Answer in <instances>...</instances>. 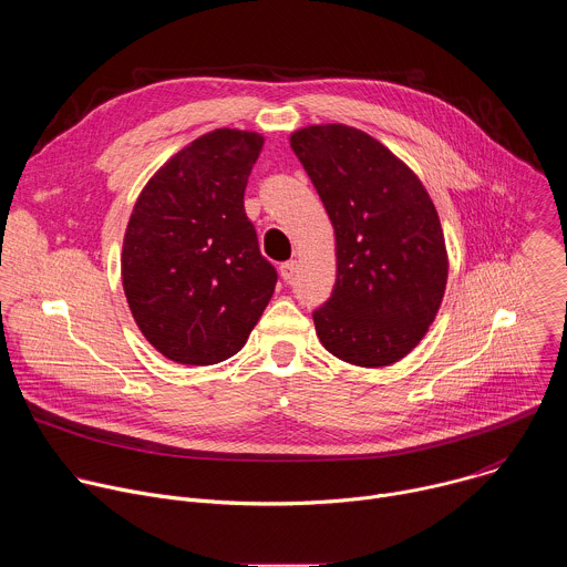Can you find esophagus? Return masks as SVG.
I'll list each match as a JSON object with an SVG mask.
<instances>
[{
    "label": "esophagus",
    "mask_w": 567,
    "mask_h": 567,
    "mask_svg": "<svg viewBox=\"0 0 567 567\" xmlns=\"http://www.w3.org/2000/svg\"><path fill=\"white\" fill-rule=\"evenodd\" d=\"M296 269H298V262L296 260H287L280 265V276L282 280H291L296 276Z\"/></svg>",
    "instance_id": "obj_1"
}]
</instances>
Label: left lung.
I'll use <instances>...</instances> for the list:
<instances>
[{
  "label": "left lung",
  "instance_id": "left-lung-1",
  "mask_svg": "<svg viewBox=\"0 0 567 567\" xmlns=\"http://www.w3.org/2000/svg\"><path fill=\"white\" fill-rule=\"evenodd\" d=\"M289 143L337 239V282L313 311L316 334L346 363H396L424 339L446 289L435 204L401 158L357 127L309 125Z\"/></svg>",
  "mask_w": 567,
  "mask_h": 567
}]
</instances>
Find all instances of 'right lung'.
<instances>
[{
  "label": "right lung",
  "instance_id": "obj_1",
  "mask_svg": "<svg viewBox=\"0 0 567 567\" xmlns=\"http://www.w3.org/2000/svg\"><path fill=\"white\" fill-rule=\"evenodd\" d=\"M265 138L213 130L161 166L123 237L121 276L141 334L166 359L213 365L245 348L278 274L245 213Z\"/></svg>",
  "mask_w": 567,
  "mask_h": 567
}]
</instances>
